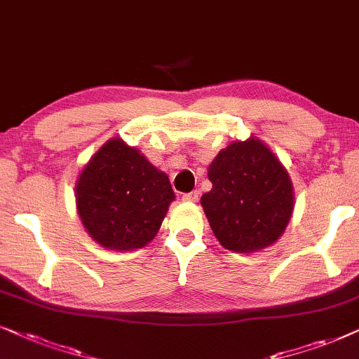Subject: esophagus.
<instances>
[{
	"mask_svg": "<svg viewBox=\"0 0 359 359\" xmlns=\"http://www.w3.org/2000/svg\"><path fill=\"white\" fill-rule=\"evenodd\" d=\"M182 200H184V202H187V203H195L198 200V192H197V190H194V192L184 194Z\"/></svg>",
	"mask_w": 359,
	"mask_h": 359,
	"instance_id": "obj_1",
	"label": "esophagus"
}]
</instances>
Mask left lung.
I'll use <instances>...</instances> for the list:
<instances>
[{"instance_id": "8db88e82", "label": "left lung", "mask_w": 359, "mask_h": 359, "mask_svg": "<svg viewBox=\"0 0 359 359\" xmlns=\"http://www.w3.org/2000/svg\"><path fill=\"white\" fill-rule=\"evenodd\" d=\"M212 190L200 203L219 245L235 252H257L284 235L295 195L283 162L250 136L229 142L208 165Z\"/></svg>"}]
</instances>
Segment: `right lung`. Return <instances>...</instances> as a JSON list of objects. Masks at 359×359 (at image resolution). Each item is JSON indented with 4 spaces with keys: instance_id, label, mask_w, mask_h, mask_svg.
<instances>
[{
    "instance_id": "add662e5",
    "label": "right lung",
    "mask_w": 359,
    "mask_h": 359,
    "mask_svg": "<svg viewBox=\"0 0 359 359\" xmlns=\"http://www.w3.org/2000/svg\"><path fill=\"white\" fill-rule=\"evenodd\" d=\"M174 200L165 172L121 137L104 142L75 184L83 228L100 246L118 252L140 250L154 240Z\"/></svg>"
}]
</instances>
